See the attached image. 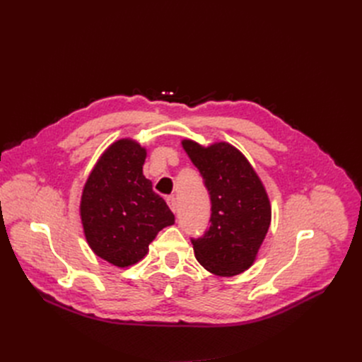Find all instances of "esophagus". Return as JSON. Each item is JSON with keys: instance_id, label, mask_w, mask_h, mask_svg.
Instances as JSON below:
<instances>
[{"instance_id": "esophagus-1", "label": "esophagus", "mask_w": 362, "mask_h": 362, "mask_svg": "<svg viewBox=\"0 0 362 362\" xmlns=\"http://www.w3.org/2000/svg\"><path fill=\"white\" fill-rule=\"evenodd\" d=\"M167 204H168V206H170V210L176 214V211H177L176 198H175V197H168V198H167Z\"/></svg>"}]
</instances>
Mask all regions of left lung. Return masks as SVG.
Listing matches in <instances>:
<instances>
[{
	"label": "left lung",
	"instance_id": "8db88e82",
	"mask_svg": "<svg viewBox=\"0 0 362 362\" xmlns=\"http://www.w3.org/2000/svg\"><path fill=\"white\" fill-rule=\"evenodd\" d=\"M199 170L211 199V226L192 239L194 252L205 270L232 277L254 264L269 232L272 206L255 170L239 149L227 142L202 146L182 141Z\"/></svg>",
	"mask_w": 362,
	"mask_h": 362
}]
</instances>
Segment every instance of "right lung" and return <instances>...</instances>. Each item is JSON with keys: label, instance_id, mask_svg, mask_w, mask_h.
<instances>
[{"label": "right lung", "instance_id": "obj_1", "mask_svg": "<svg viewBox=\"0 0 362 362\" xmlns=\"http://www.w3.org/2000/svg\"><path fill=\"white\" fill-rule=\"evenodd\" d=\"M146 149L133 139L111 144L92 168L81 199L90 250L116 267L136 264L158 232L175 223L165 201L142 173Z\"/></svg>", "mask_w": 362, "mask_h": 362}]
</instances>
